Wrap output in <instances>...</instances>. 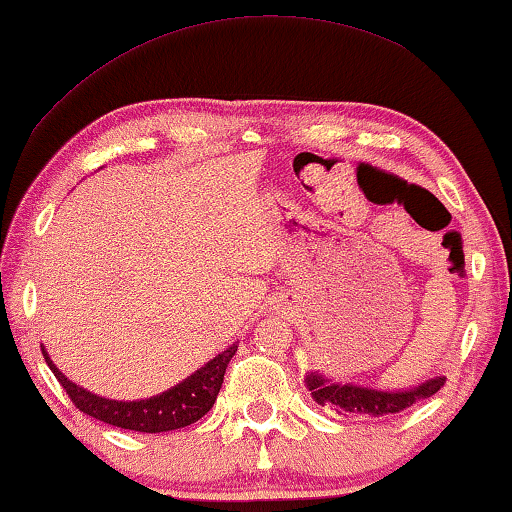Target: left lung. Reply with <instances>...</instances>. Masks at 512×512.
<instances>
[{"label": "left lung", "mask_w": 512, "mask_h": 512, "mask_svg": "<svg viewBox=\"0 0 512 512\" xmlns=\"http://www.w3.org/2000/svg\"><path fill=\"white\" fill-rule=\"evenodd\" d=\"M305 387L323 408L335 410L342 417H385L412 408L433 396L444 385V376H433L424 383L401 389H376L353 383H339L319 371L305 373Z\"/></svg>", "instance_id": "1"}]
</instances>
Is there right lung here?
<instances>
[{
    "instance_id": "add662e5",
    "label": "right lung",
    "mask_w": 512,
    "mask_h": 512,
    "mask_svg": "<svg viewBox=\"0 0 512 512\" xmlns=\"http://www.w3.org/2000/svg\"><path fill=\"white\" fill-rule=\"evenodd\" d=\"M237 342L227 346L216 358L202 364L198 371H193L191 376H186L182 383L166 389L150 399L139 401H116V399H104L100 394L88 392L77 383L59 371V367L52 362L50 353L45 346H40V351L45 355L47 367L59 378L61 387L66 389L72 403L84 412L88 417H95L104 421V424L127 428V431H139V433H166L177 431V428L196 424L200 417H205L212 405L216 403V396L221 392L223 376L227 364H230L232 355L237 353Z\"/></svg>"
}]
</instances>
